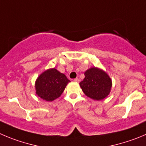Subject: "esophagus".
Masks as SVG:
<instances>
[{
    "mask_svg": "<svg viewBox=\"0 0 146 146\" xmlns=\"http://www.w3.org/2000/svg\"><path fill=\"white\" fill-rule=\"evenodd\" d=\"M73 81H75V82H77V83H78L80 81V80H79V78H75L74 80H73Z\"/></svg>",
    "mask_w": 146,
    "mask_h": 146,
    "instance_id": "esophagus-1",
    "label": "esophagus"
}]
</instances>
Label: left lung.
Wrapping results in <instances>:
<instances>
[{
	"instance_id": "8db88e82",
	"label": "left lung",
	"mask_w": 146,
	"mask_h": 146,
	"mask_svg": "<svg viewBox=\"0 0 146 146\" xmlns=\"http://www.w3.org/2000/svg\"><path fill=\"white\" fill-rule=\"evenodd\" d=\"M85 78L80 83L84 93L94 100H102L109 95L111 80L104 71L97 68H92L84 73Z\"/></svg>"
}]
</instances>
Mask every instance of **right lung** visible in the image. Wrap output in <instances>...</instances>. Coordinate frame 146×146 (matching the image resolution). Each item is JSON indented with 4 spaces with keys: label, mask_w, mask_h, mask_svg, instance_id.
<instances>
[{
    "label": "right lung",
    "mask_w": 146,
    "mask_h": 146,
    "mask_svg": "<svg viewBox=\"0 0 146 146\" xmlns=\"http://www.w3.org/2000/svg\"><path fill=\"white\" fill-rule=\"evenodd\" d=\"M65 75L56 69H49L38 77L35 84L36 93L41 99L51 102L59 97L68 83Z\"/></svg>",
    "instance_id": "right-lung-1"
}]
</instances>
